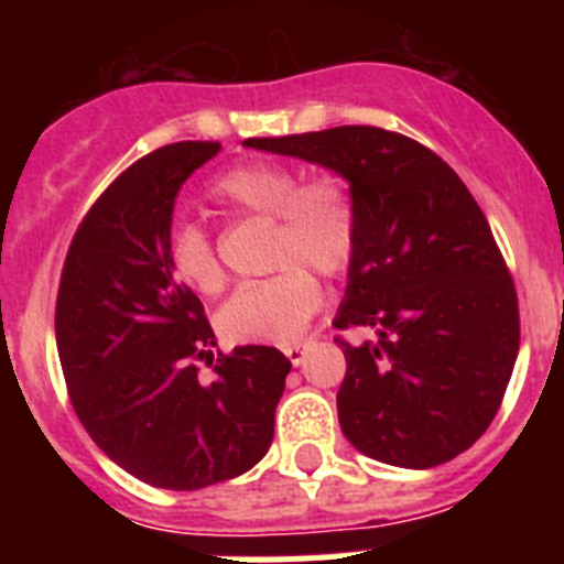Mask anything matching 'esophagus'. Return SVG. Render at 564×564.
I'll return each mask as SVG.
<instances>
[{
	"mask_svg": "<svg viewBox=\"0 0 564 564\" xmlns=\"http://www.w3.org/2000/svg\"><path fill=\"white\" fill-rule=\"evenodd\" d=\"M307 347H311V344H307V341H302V344H291V347H285V356L291 358V364H302V361H305Z\"/></svg>",
	"mask_w": 564,
	"mask_h": 564,
	"instance_id": "obj_1",
	"label": "esophagus"
}]
</instances>
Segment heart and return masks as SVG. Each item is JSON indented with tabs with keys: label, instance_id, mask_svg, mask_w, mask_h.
I'll return each mask as SVG.
<instances>
[{
	"label": "heart",
	"instance_id": "1",
	"mask_svg": "<svg viewBox=\"0 0 564 564\" xmlns=\"http://www.w3.org/2000/svg\"><path fill=\"white\" fill-rule=\"evenodd\" d=\"M214 200L246 217L273 220L271 279L242 285L220 311V330L231 341L291 344L322 307V276H338L352 265L358 248V214L336 174L302 172L291 163L251 161L220 174ZM169 268L200 293H220L226 268L212 234L200 223H174L166 237Z\"/></svg>",
	"mask_w": 564,
	"mask_h": 564
}]
</instances>
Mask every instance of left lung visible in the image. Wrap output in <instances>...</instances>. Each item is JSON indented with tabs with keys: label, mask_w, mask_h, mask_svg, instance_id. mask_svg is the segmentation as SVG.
I'll use <instances>...</instances> for the list:
<instances>
[{
	"label": "left lung",
	"mask_w": 564,
	"mask_h": 564,
	"mask_svg": "<svg viewBox=\"0 0 564 564\" xmlns=\"http://www.w3.org/2000/svg\"><path fill=\"white\" fill-rule=\"evenodd\" d=\"M246 147L322 163L350 183L358 248L333 325L338 423L381 463L432 468L466 452L500 410L520 350L514 279L486 214L432 149L378 127H336Z\"/></svg>",
	"instance_id": "8db88e82"
}]
</instances>
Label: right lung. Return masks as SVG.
I'll use <instances>...</instances> for the list:
<instances>
[{"mask_svg":"<svg viewBox=\"0 0 564 564\" xmlns=\"http://www.w3.org/2000/svg\"><path fill=\"white\" fill-rule=\"evenodd\" d=\"M217 152V141L169 143L118 174L69 242L56 299L58 358L82 426L129 475L174 491L231 480L265 457L291 372L262 344L214 358L203 302L169 268L174 197Z\"/></svg>","mask_w":564,"mask_h":564,"instance_id":"right-lung-1","label":"right lung"}]
</instances>
